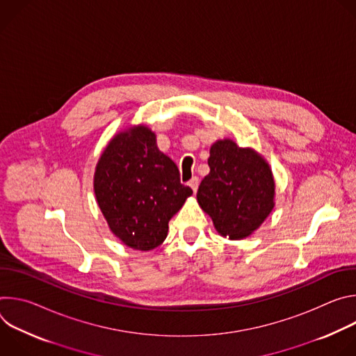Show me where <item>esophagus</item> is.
Wrapping results in <instances>:
<instances>
[{
  "instance_id": "obj_1",
  "label": "esophagus",
  "mask_w": 356,
  "mask_h": 356,
  "mask_svg": "<svg viewBox=\"0 0 356 356\" xmlns=\"http://www.w3.org/2000/svg\"><path fill=\"white\" fill-rule=\"evenodd\" d=\"M198 184H200V180H198V177H197V176H194V177L188 181V186L193 188V191H197Z\"/></svg>"
}]
</instances>
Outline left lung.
I'll return each mask as SVG.
<instances>
[{"instance_id": "8db88e82", "label": "left lung", "mask_w": 356, "mask_h": 356, "mask_svg": "<svg viewBox=\"0 0 356 356\" xmlns=\"http://www.w3.org/2000/svg\"><path fill=\"white\" fill-rule=\"evenodd\" d=\"M210 173L201 180L197 201L220 235L232 241L257 231L275 207V179L269 163L231 139L213 143Z\"/></svg>"}]
</instances>
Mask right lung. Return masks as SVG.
I'll use <instances>...</instances> for the list:
<instances>
[{"mask_svg": "<svg viewBox=\"0 0 356 356\" xmlns=\"http://www.w3.org/2000/svg\"><path fill=\"white\" fill-rule=\"evenodd\" d=\"M94 193L111 232L124 245L150 250L168 236L170 218L193 194L176 163L145 125L118 132L95 166Z\"/></svg>", "mask_w": 356, "mask_h": 356, "instance_id": "right-lung-1", "label": "right lung"}]
</instances>
